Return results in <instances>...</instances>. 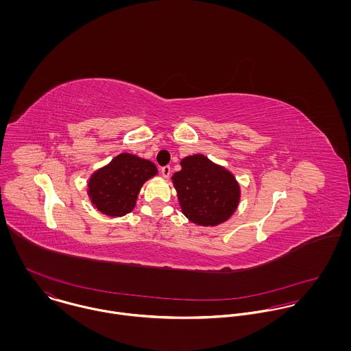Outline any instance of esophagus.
<instances>
[{
  "instance_id": "34e87169",
  "label": "esophagus",
  "mask_w": 351,
  "mask_h": 351,
  "mask_svg": "<svg viewBox=\"0 0 351 351\" xmlns=\"http://www.w3.org/2000/svg\"><path fill=\"white\" fill-rule=\"evenodd\" d=\"M160 173H162L163 177L167 178V177L170 176V173H171V167H170V166H163V167L160 169Z\"/></svg>"
}]
</instances>
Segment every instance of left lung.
<instances>
[{
	"label": "left lung",
	"mask_w": 351,
	"mask_h": 351,
	"mask_svg": "<svg viewBox=\"0 0 351 351\" xmlns=\"http://www.w3.org/2000/svg\"><path fill=\"white\" fill-rule=\"evenodd\" d=\"M182 170L173 176L182 213L200 226L226 221L239 202V185L224 167L212 163L204 155L181 160Z\"/></svg>",
	"instance_id": "1"
}]
</instances>
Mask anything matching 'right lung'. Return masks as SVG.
<instances>
[{
  "label": "right lung",
  "mask_w": 351,
  "mask_h": 351,
  "mask_svg": "<svg viewBox=\"0 0 351 351\" xmlns=\"http://www.w3.org/2000/svg\"><path fill=\"white\" fill-rule=\"evenodd\" d=\"M155 165L131 154H120L96 171L89 181V196L106 216H123L135 206L138 193L152 176Z\"/></svg>",
  "instance_id": "add662e5"
}]
</instances>
